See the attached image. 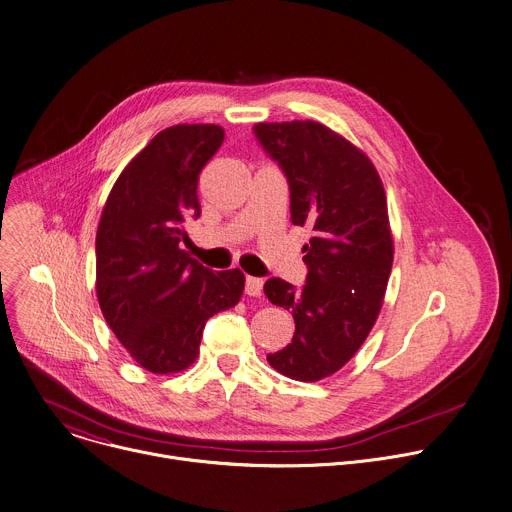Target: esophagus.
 I'll list each match as a JSON object with an SVG mask.
<instances>
[{"label": "esophagus", "mask_w": 512, "mask_h": 512, "mask_svg": "<svg viewBox=\"0 0 512 512\" xmlns=\"http://www.w3.org/2000/svg\"><path fill=\"white\" fill-rule=\"evenodd\" d=\"M261 291H263V279L261 277H247L245 279V294L257 298V296H261Z\"/></svg>", "instance_id": "esophagus-1"}]
</instances>
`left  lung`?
I'll list each match as a JSON object with an SVG mask.
<instances>
[{
	"mask_svg": "<svg viewBox=\"0 0 512 512\" xmlns=\"http://www.w3.org/2000/svg\"><path fill=\"white\" fill-rule=\"evenodd\" d=\"M253 133L289 186L291 223L310 225L306 283L271 277L265 296L291 310V342L267 354L296 381H320L354 356L383 306L393 265L387 198L373 162L316 121L257 123Z\"/></svg>",
	"mask_w": 512,
	"mask_h": 512,
	"instance_id": "left-lung-1",
	"label": "left lung"
}]
</instances>
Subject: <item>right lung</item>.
Listing matches in <instances>:
<instances>
[{"mask_svg": "<svg viewBox=\"0 0 512 512\" xmlns=\"http://www.w3.org/2000/svg\"><path fill=\"white\" fill-rule=\"evenodd\" d=\"M225 139L218 125L160 131L117 178L97 229V298L123 348L145 371L170 375L198 356L204 324L243 294L239 269L188 257L186 218L200 216L198 176Z\"/></svg>", "mask_w": 512, "mask_h": 512, "instance_id": "1", "label": "right lung"}]
</instances>
